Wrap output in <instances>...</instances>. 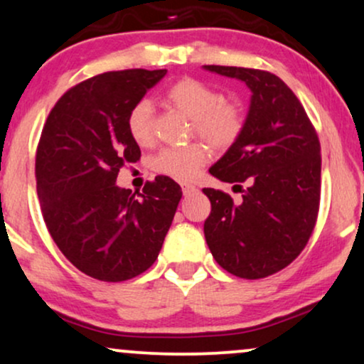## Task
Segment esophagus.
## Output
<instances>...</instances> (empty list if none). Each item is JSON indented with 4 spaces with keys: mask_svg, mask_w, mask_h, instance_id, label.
Listing matches in <instances>:
<instances>
[{
    "mask_svg": "<svg viewBox=\"0 0 364 364\" xmlns=\"http://www.w3.org/2000/svg\"><path fill=\"white\" fill-rule=\"evenodd\" d=\"M196 193H198V188L195 185H190V183H185V185H183V195L185 196L196 195Z\"/></svg>",
    "mask_w": 364,
    "mask_h": 364,
    "instance_id": "34e87169",
    "label": "esophagus"
}]
</instances>
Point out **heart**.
Wrapping results in <instances>:
<instances>
[{
  "label": "heart",
  "mask_w": 364,
  "mask_h": 364,
  "mask_svg": "<svg viewBox=\"0 0 364 364\" xmlns=\"http://www.w3.org/2000/svg\"><path fill=\"white\" fill-rule=\"evenodd\" d=\"M164 102L191 119V131L203 137L215 149H228L238 141L245 127V117L238 105L227 102L222 92L196 79H181L164 92ZM126 126L137 144L153 141V107L142 99L129 109ZM210 158L203 142L164 148L153 158V169L179 181H190Z\"/></svg>",
  "instance_id": "b5f03b06"
}]
</instances>
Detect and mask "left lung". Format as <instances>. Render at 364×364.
Segmentation results:
<instances>
[{
  "label": "left lung",
  "instance_id": "8db88e82",
  "mask_svg": "<svg viewBox=\"0 0 364 364\" xmlns=\"http://www.w3.org/2000/svg\"><path fill=\"white\" fill-rule=\"evenodd\" d=\"M205 70L245 82L250 107L242 136L210 168L243 195L203 188L211 213L205 238L220 267L242 279L269 277L304 250L321 198V144L296 94L274 73L205 65ZM249 186L242 191L240 185Z\"/></svg>",
  "mask_w": 364,
  "mask_h": 364
}]
</instances>
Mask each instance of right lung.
Instances as JSON below:
<instances>
[{
	"instance_id": "add662e5",
	"label": "right lung",
	"mask_w": 364,
	"mask_h": 364,
	"mask_svg": "<svg viewBox=\"0 0 364 364\" xmlns=\"http://www.w3.org/2000/svg\"><path fill=\"white\" fill-rule=\"evenodd\" d=\"M166 70L105 72L67 90L50 110L36 149V193L47 228L80 272L122 282L158 259L181 200L168 176L142 193L119 188L126 163L141 158L129 136V109Z\"/></svg>"
}]
</instances>
